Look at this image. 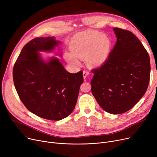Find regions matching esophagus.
Returning a JSON list of instances; mask_svg holds the SVG:
<instances>
[{"label": "esophagus", "instance_id": "1", "mask_svg": "<svg viewBox=\"0 0 157 157\" xmlns=\"http://www.w3.org/2000/svg\"><path fill=\"white\" fill-rule=\"evenodd\" d=\"M89 73H90V72H89V71H83V78H84V79H86V76L88 75Z\"/></svg>", "mask_w": 157, "mask_h": 157}]
</instances>
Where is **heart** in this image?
I'll use <instances>...</instances> for the list:
<instances>
[{
    "label": "heart",
    "mask_w": 157,
    "mask_h": 157,
    "mask_svg": "<svg viewBox=\"0 0 157 157\" xmlns=\"http://www.w3.org/2000/svg\"><path fill=\"white\" fill-rule=\"evenodd\" d=\"M110 40L101 32L88 31L74 36L69 49L73 54H66V59L74 65L80 64L79 59L86 58L91 66L102 65L107 59L110 48Z\"/></svg>",
    "instance_id": "1"
}]
</instances>
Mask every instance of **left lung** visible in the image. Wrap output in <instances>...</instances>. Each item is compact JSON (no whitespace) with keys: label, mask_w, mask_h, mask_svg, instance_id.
I'll return each instance as SVG.
<instances>
[{"label":"left lung","mask_w":157,"mask_h":157,"mask_svg":"<svg viewBox=\"0 0 157 157\" xmlns=\"http://www.w3.org/2000/svg\"><path fill=\"white\" fill-rule=\"evenodd\" d=\"M117 40L101 67L92 70V93L111 114L132 109L146 93L150 78L149 54L132 32L113 29Z\"/></svg>","instance_id":"left-lung-1"}]
</instances>
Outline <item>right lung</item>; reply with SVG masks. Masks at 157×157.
<instances>
[{"label": "right lung", "mask_w": 157, "mask_h": 157, "mask_svg": "<svg viewBox=\"0 0 157 157\" xmlns=\"http://www.w3.org/2000/svg\"><path fill=\"white\" fill-rule=\"evenodd\" d=\"M59 42L53 37H36L23 48L13 70V81L21 101L37 116L48 120H62L76 105L83 71H66L56 58L48 62L39 51H52Z\"/></svg>", "instance_id": "obj_1"}]
</instances>
